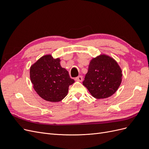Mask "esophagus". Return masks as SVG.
<instances>
[{
	"instance_id": "esophagus-1",
	"label": "esophagus",
	"mask_w": 149,
	"mask_h": 149,
	"mask_svg": "<svg viewBox=\"0 0 149 149\" xmlns=\"http://www.w3.org/2000/svg\"><path fill=\"white\" fill-rule=\"evenodd\" d=\"M76 81H83V76H79L78 77L75 78L74 79Z\"/></svg>"
}]
</instances>
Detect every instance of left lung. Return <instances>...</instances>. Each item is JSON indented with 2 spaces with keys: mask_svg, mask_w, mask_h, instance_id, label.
<instances>
[{
  "mask_svg": "<svg viewBox=\"0 0 149 149\" xmlns=\"http://www.w3.org/2000/svg\"><path fill=\"white\" fill-rule=\"evenodd\" d=\"M120 67L113 58L102 54L90 61L83 84L97 100L111 96L122 82Z\"/></svg>",
  "mask_w": 149,
  "mask_h": 149,
  "instance_id": "left-lung-1",
  "label": "left lung"
}]
</instances>
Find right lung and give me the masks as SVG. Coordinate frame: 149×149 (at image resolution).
<instances>
[{
	"label": "right lung",
	"mask_w": 149,
	"mask_h": 149,
	"mask_svg": "<svg viewBox=\"0 0 149 149\" xmlns=\"http://www.w3.org/2000/svg\"><path fill=\"white\" fill-rule=\"evenodd\" d=\"M59 58L51 55L42 56L30 66V78L33 89L44 100L56 102L66 96L69 86L74 81L61 66Z\"/></svg>",
	"instance_id": "right-lung-1"
}]
</instances>
